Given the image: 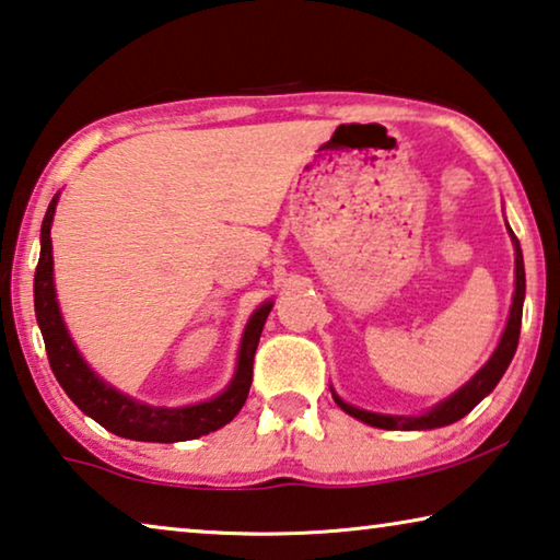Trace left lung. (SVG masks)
<instances>
[{
    "label": "left lung",
    "mask_w": 560,
    "mask_h": 560,
    "mask_svg": "<svg viewBox=\"0 0 560 560\" xmlns=\"http://www.w3.org/2000/svg\"><path fill=\"white\" fill-rule=\"evenodd\" d=\"M513 247H516V292H513V302H511V315L506 329H503L501 342L497 347V352L491 354V360L481 366L474 377L464 384L459 392H454L452 397H446L444 401H439L436 407H432L424 415L419 417H397V415H377V411H364L357 409L352 405H347L337 394L332 392V397L337 401V407H342L347 415L364 421V424L377 427V429H407V432H415V429H436V427H446L459 421L462 417L469 415V411L479 405V401L487 397V394L493 392L499 380L503 377V372L509 370V364L516 354L518 347V335H521V315H524V295H526V270H524V255H521V245L518 237L513 235L509 228Z\"/></svg>",
    "instance_id": "1"
}]
</instances>
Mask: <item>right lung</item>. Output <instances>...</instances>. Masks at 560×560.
<instances>
[{
  "instance_id": "add662e5",
  "label": "right lung",
  "mask_w": 560,
  "mask_h": 560,
  "mask_svg": "<svg viewBox=\"0 0 560 560\" xmlns=\"http://www.w3.org/2000/svg\"><path fill=\"white\" fill-rule=\"evenodd\" d=\"M57 200L59 196H54L42 223V253L34 272V310L44 337V347H47L51 372L61 384V389L69 394V399L84 415L108 429V432H114L116 436L136 439V442H188V439L210 434L225 427L228 421H233V417L245 405L247 392H250L255 350H258L260 332L272 310V302H265L247 319L241 352H237L235 377L223 394L190 407H151L143 405V401H136L128 394L114 389L108 382L98 380V374L91 370L84 357L79 354L77 345L71 342L69 329L61 319L57 290H54V258L49 235Z\"/></svg>"
}]
</instances>
